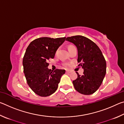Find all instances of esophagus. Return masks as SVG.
<instances>
[{
  "instance_id": "1",
  "label": "esophagus",
  "mask_w": 124,
  "mask_h": 124,
  "mask_svg": "<svg viewBox=\"0 0 124 124\" xmlns=\"http://www.w3.org/2000/svg\"><path fill=\"white\" fill-rule=\"evenodd\" d=\"M66 73H70V70H66Z\"/></svg>"
}]
</instances>
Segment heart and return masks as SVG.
<instances>
[{"label": "heart", "instance_id": "obj_1", "mask_svg": "<svg viewBox=\"0 0 124 124\" xmlns=\"http://www.w3.org/2000/svg\"><path fill=\"white\" fill-rule=\"evenodd\" d=\"M64 66L65 67H68V63H64Z\"/></svg>", "mask_w": 124, "mask_h": 124}]
</instances>
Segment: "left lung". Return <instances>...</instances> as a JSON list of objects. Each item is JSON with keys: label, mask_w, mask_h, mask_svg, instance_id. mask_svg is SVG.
<instances>
[{"label": "left lung", "mask_w": 124, "mask_h": 124, "mask_svg": "<svg viewBox=\"0 0 124 124\" xmlns=\"http://www.w3.org/2000/svg\"><path fill=\"white\" fill-rule=\"evenodd\" d=\"M78 49V66L84 69L83 75L77 72L78 78L73 81L75 89L85 95L93 93L101 85L106 73V62L98 46L81 35L67 37Z\"/></svg>", "instance_id": "1"}]
</instances>
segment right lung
Here are the masks:
<instances>
[{
	"instance_id": "right-lung-1",
	"label": "right lung",
	"mask_w": 124,
	"mask_h": 124,
	"mask_svg": "<svg viewBox=\"0 0 124 124\" xmlns=\"http://www.w3.org/2000/svg\"><path fill=\"white\" fill-rule=\"evenodd\" d=\"M66 37L39 38L29 44L23 58V66L27 84L32 91L41 97L52 95L57 89L65 70L48 69V61L54 58L58 48Z\"/></svg>"
}]
</instances>
